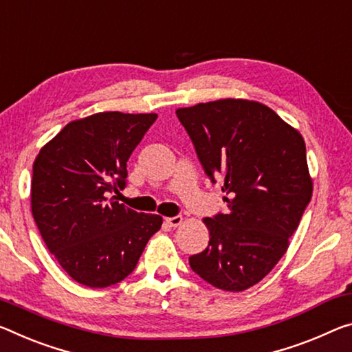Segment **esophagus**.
Wrapping results in <instances>:
<instances>
[{"label": "esophagus", "mask_w": 352, "mask_h": 352, "mask_svg": "<svg viewBox=\"0 0 352 352\" xmlns=\"http://www.w3.org/2000/svg\"><path fill=\"white\" fill-rule=\"evenodd\" d=\"M164 222L169 227H177V226H180L182 222H183V217L182 216H172V217H166L164 219Z\"/></svg>", "instance_id": "34e87169"}]
</instances>
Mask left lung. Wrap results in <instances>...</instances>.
Returning <instances> with one entry per match:
<instances>
[{
	"label": "left lung",
	"mask_w": 352,
	"mask_h": 352,
	"mask_svg": "<svg viewBox=\"0 0 352 352\" xmlns=\"http://www.w3.org/2000/svg\"><path fill=\"white\" fill-rule=\"evenodd\" d=\"M210 182H222L227 213L205 217L208 246L189 256L226 292L258 283L288 248L311 199L305 142L267 106L226 98L175 111Z\"/></svg>",
	"instance_id": "8db88e82"
}]
</instances>
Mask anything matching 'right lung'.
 Wrapping results in <instances>:
<instances>
[{
    "label": "right lung",
    "instance_id": "add662e5",
    "mask_svg": "<svg viewBox=\"0 0 352 352\" xmlns=\"http://www.w3.org/2000/svg\"><path fill=\"white\" fill-rule=\"evenodd\" d=\"M156 114L98 113L65 125L32 166L31 210L47 248L81 285L104 288L138 265L158 214L126 208V161Z\"/></svg>",
    "mask_w": 352,
    "mask_h": 352
}]
</instances>
